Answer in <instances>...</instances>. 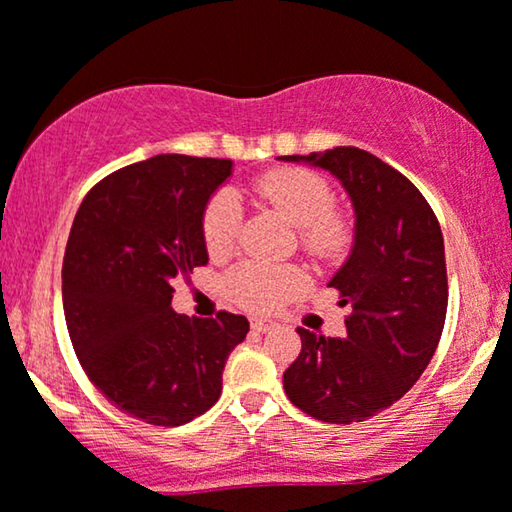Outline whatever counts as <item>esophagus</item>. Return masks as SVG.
Masks as SVG:
<instances>
[{"mask_svg": "<svg viewBox=\"0 0 512 512\" xmlns=\"http://www.w3.org/2000/svg\"><path fill=\"white\" fill-rule=\"evenodd\" d=\"M277 324L272 319H251V331L256 333H268V331H275Z\"/></svg>", "mask_w": 512, "mask_h": 512, "instance_id": "1", "label": "esophagus"}]
</instances>
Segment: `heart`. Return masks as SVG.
Instances as JSON below:
<instances>
[{
	"instance_id": "1",
	"label": "heart",
	"mask_w": 512,
	"mask_h": 512,
	"mask_svg": "<svg viewBox=\"0 0 512 512\" xmlns=\"http://www.w3.org/2000/svg\"><path fill=\"white\" fill-rule=\"evenodd\" d=\"M251 191L265 205L277 209L298 228V242L307 254L331 258L345 249L349 226L333 209L331 188L319 174L303 167H282L265 172L251 184ZM242 228L240 198L223 188L202 212V240L214 258L235 249ZM305 289V275L293 265H268L244 261L226 275V291L233 303L251 312H270Z\"/></svg>"
}]
</instances>
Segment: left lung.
<instances>
[{
    "mask_svg": "<svg viewBox=\"0 0 512 512\" xmlns=\"http://www.w3.org/2000/svg\"><path fill=\"white\" fill-rule=\"evenodd\" d=\"M279 160L331 172L356 214L352 254L328 282L352 305L347 338L298 328L303 349L284 391L321 422H363L410 391L436 354L447 312L443 233L417 186L373 153L335 146Z\"/></svg>",
    "mask_w": 512,
    "mask_h": 512,
    "instance_id": "1",
    "label": "left lung"
}]
</instances>
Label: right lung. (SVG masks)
I'll list each match as a JSON object with an SVG mask.
<instances>
[{
    "instance_id": "add662e5",
    "label": "right lung",
    "mask_w": 512,
    "mask_h": 512,
    "mask_svg": "<svg viewBox=\"0 0 512 512\" xmlns=\"http://www.w3.org/2000/svg\"><path fill=\"white\" fill-rule=\"evenodd\" d=\"M233 160L163 153L90 188L62 261V305L88 380L125 415L181 426L221 396L242 314L188 319L172 310L174 277L209 261L202 212Z\"/></svg>"
}]
</instances>
